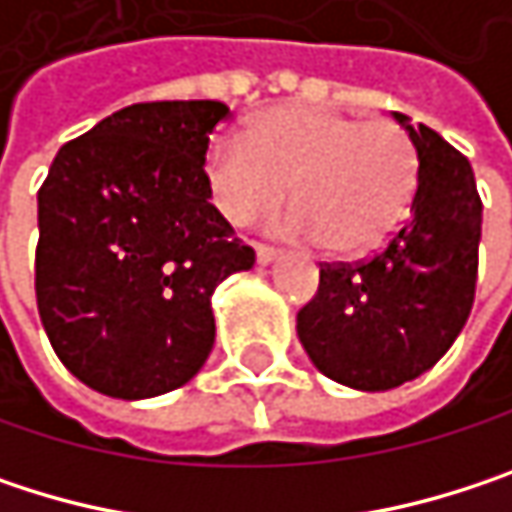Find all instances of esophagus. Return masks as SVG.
Returning a JSON list of instances; mask_svg holds the SVG:
<instances>
[{
  "mask_svg": "<svg viewBox=\"0 0 512 512\" xmlns=\"http://www.w3.org/2000/svg\"><path fill=\"white\" fill-rule=\"evenodd\" d=\"M255 255H257V263H272V260L278 257V249L263 246V243H255Z\"/></svg>",
  "mask_w": 512,
  "mask_h": 512,
  "instance_id": "obj_1",
  "label": "esophagus"
}]
</instances>
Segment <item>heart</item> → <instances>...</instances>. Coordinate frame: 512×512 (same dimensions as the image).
I'll list each match as a JSON object with an SVG mask.
<instances>
[{
    "instance_id": "heart-1",
    "label": "heart",
    "mask_w": 512,
    "mask_h": 512,
    "mask_svg": "<svg viewBox=\"0 0 512 512\" xmlns=\"http://www.w3.org/2000/svg\"><path fill=\"white\" fill-rule=\"evenodd\" d=\"M207 186L216 210L246 225L284 201L296 204L275 228L320 240L332 255L379 246L412 201L418 154L403 127L361 124L314 106H278L246 133V142L210 148Z\"/></svg>"
}]
</instances>
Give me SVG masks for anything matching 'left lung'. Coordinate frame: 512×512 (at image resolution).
I'll return each instance as SVG.
<instances>
[{"label":"left lung","instance_id":"1","mask_svg":"<svg viewBox=\"0 0 512 512\" xmlns=\"http://www.w3.org/2000/svg\"><path fill=\"white\" fill-rule=\"evenodd\" d=\"M406 127L418 151L409 219L367 260L323 263L296 332L317 370L358 391L397 388L451 350L477 284L483 204L471 162L436 130Z\"/></svg>","mask_w":512,"mask_h":512}]
</instances>
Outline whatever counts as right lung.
Returning <instances> with one entry per match:
<instances>
[{
  "instance_id": "obj_1",
  "label": "right lung",
  "mask_w": 512,
  "mask_h": 512,
  "mask_svg": "<svg viewBox=\"0 0 512 512\" xmlns=\"http://www.w3.org/2000/svg\"><path fill=\"white\" fill-rule=\"evenodd\" d=\"M219 100L133 103L67 142L38 192L35 293L55 356L88 388L145 400L210 356L213 290L255 249L210 204Z\"/></svg>"
}]
</instances>
